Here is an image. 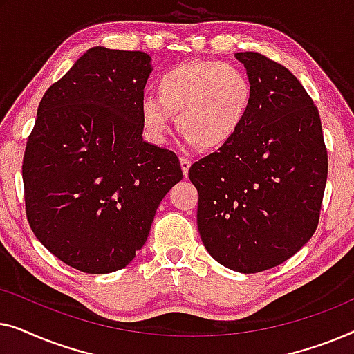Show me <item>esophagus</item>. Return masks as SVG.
Returning <instances> with one entry per match:
<instances>
[{
	"label": "esophagus",
	"mask_w": 354,
	"mask_h": 354,
	"mask_svg": "<svg viewBox=\"0 0 354 354\" xmlns=\"http://www.w3.org/2000/svg\"><path fill=\"white\" fill-rule=\"evenodd\" d=\"M190 166H192L190 159H188V158H180V167H182L183 176H188V171H190Z\"/></svg>",
	"instance_id": "esophagus-1"
}]
</instances>
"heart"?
<instances>
[{
    "label": "heart",
    "mask_w": 354,
    "mask_h": 354,
    "mask_svg": "<svg viewBox=\"0 0 354 354\" xmlns=\"http://www.w3.org/2000/svg\"><path fill=\"white\" fill-rule=\"evenodd\" d=\"M154 96L140 106L149 137L166 138L171 118L178 132L201 149H219L234 140L254 103V86L239 66L222 61H188L158 77Z\"/></svg>",
    "instance_id": "1"
}]
</instances>
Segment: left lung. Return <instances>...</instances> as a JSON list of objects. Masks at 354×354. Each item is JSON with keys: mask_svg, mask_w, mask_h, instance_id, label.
Wrapping results in <instances>:
<instances>
[{"mask_svg": "<svg viewBox=\"0 0 354 354\" xmlns=\"http://www.w3.org/2000/svg\"><path fill=\"white\" fill-rule=\"evenodd\" d=\"M254 86L243 129L196 161V224L217 263L263 272L301 250L316 232L327 182L321 118L299 80L259 53H236Z\"/></svg>", "mask_w": 354, "mask_h": 354, "instance_id": "obj_1", "label": "left lung"}]
</instances>
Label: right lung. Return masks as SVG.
I'll return each instance as SVG.
<instances>
[{"label": "right lung", "instance_id": "obj_1", "mask_svg": "<svg viewBox=\"0 0 354 354\" xmlns=\"http://www.w3.org/2000/svg\"><path fill=\"white\" fill-rule=\"evenodd\" d=\"M143 51L90 48L38 104L22 162L27 221L57 259L109 274L142 250L177 154L143 142Z\"/></svg>", "mask_w": 354, "mask_h": 354}]
</instances>
